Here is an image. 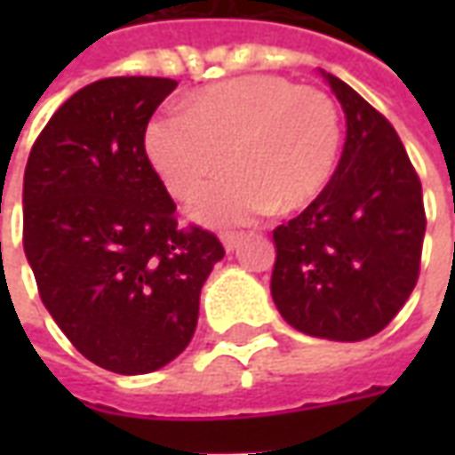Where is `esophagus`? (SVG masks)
<instances>
[{"mask_svg":"<svg viewBox=\"0 0 455 455\" xmlns=\"http://www.w3.org/2000/svg\"><path fill=\"white\" fill-rule=\"evenodd\" d=\"M241 238H243V234H231V231H227V234H221V243H224V248L231 253V251H236L238 248Z\"/></svg>","mask_w":455,"mask_h":455,"instance_id":"1","label":"esophagus"}]
</instances>
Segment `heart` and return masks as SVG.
<instances>
[{
  "mask_svg": "<svg viewBox=\"0 0 455 455\" xmlns=\"http://www.w3.org/2000/svg\"><path fill=\"white\" fill-rule=\"evenodd\" d=\"M341 114L316 87L277 75L209 84L146 124L143 150L165 188L188 197L228 163V172L189 202L207 227L287 214L326 188L341 156Z\"/></svg>",
  "mask_w": 455,
  "mask_h": 455,
  "instance_id": "b5f03b06",
  "label": "heart"
}]
</instances>
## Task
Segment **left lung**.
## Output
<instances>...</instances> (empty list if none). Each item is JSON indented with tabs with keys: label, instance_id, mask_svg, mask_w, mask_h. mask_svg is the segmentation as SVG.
I'll return each mask as SVG.
<instances>
[{
	"label": "left lung",
	"instance_id": "8db88e82",
	"mask_svg": "<svg viewBox=\"0 0 455 455\" xmlns=\"http://www.w3.org/2000/svg\"><path fill=\"white\" fill-rule=\"evenodd\" d=\"M319 73L346 114V143L319 197L273 231L270 295L297 331L363 341L390 324L417 285L421 182L390 121L336 75Z\"/></svg>",
	"mask_w": 455,
	"mask_h": 455
}]
</instances>
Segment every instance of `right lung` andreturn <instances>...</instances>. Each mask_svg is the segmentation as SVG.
<instances>
[{
    "instance_id": "1",
    "label": "right lung",
    "mask_w": 455,
    "mask_h": 455,
    "mask_svg": "<svg viewBox=\"0 0 455 455\" xmlns=\"http://www.w3.org/2000/svg\"><path fill=\"white\" fill-rule=\"evenodd\" d=\"M178 87L104 77L51 116L24 172V253L45 309L87 361L143 375L195 336L219 238L182 231L143 133Z\"/></svg>"
}]
</instances>
